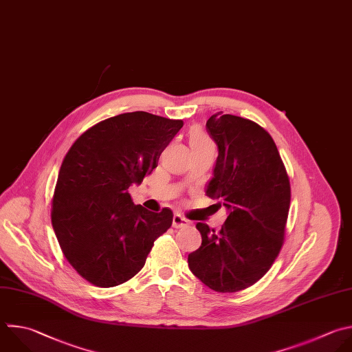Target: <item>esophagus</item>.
<instances>
[{
	"mask_svg": "<svg viewBox=\"0 0 352 352\" xmlns=\"http://www.w3.org/2000/svg\"><path fill=\"white\" fill-rule=\"evenodd\" d=\"M189 225V221L184 218L181 214H174L173 217V226L174 228H185Z\"/></svg>",
	"mask_w": 352,
	"mask_h": 352,
	"instance_id": "1",
	"label": "esophagus"
}]
</instances>
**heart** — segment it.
Segmentation results:
<instances>
[{"label":"heart","mask_w":352,"mask_h":352,"mask_svg":"<svg viewBox=\"0 0 352 352\" xmlns=\"http://www.w3.org/2000/svg\"><path fill=\"white\" fill-rule=\"evenodd\" d=\"M189 145L192 149H200V148H212L211 141L206 137V134L203 131H200L199 129L192 130L190 137H189Z\"/></svg>","instance_id":"b5f03b06"}]
</instances>
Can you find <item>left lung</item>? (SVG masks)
<instances>
[{
	"mask_svg": "<svg viewBox=\"0 0 352 352\" xmlns=\"http://www.w3.org/2000/svg\"><path fill=\"white\" fill-rule=\"evenodd\" d=\"M206 130L218 149L206 195L228 211L215 232L197 222L201 246L188 256L192 274L210 289L235 293L271 268L283 245L290 182L272 137L233 114H212Z\"/></svg>",
	"mask_w": 352,
	"mask_h": 352,
	"instance_id": "left-lung-1",
	"label": "left lung"
}]
</instances>
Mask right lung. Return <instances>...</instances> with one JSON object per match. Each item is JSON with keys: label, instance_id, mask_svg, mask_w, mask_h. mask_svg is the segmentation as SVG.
Here are the masks:
<instances>
[{"label": "right lung", "instance_id": "add662e5", "mask_svg": "<svg viewBox=\"0 0 352 352\" xmlns=\"http://www.w3.org/2000/svg\"><path fill=\"white\" fill-rule=\"evenodd\" d=\"M182 120L146 111L110 117L69 149L52 199V226L70 265L99 287L122 285L145 265L153 242L173 223L166 207L153 212L134 204L140 185Z\"/></svg>", "mask_w": 352, "mask_h": 352}]
</instances>
